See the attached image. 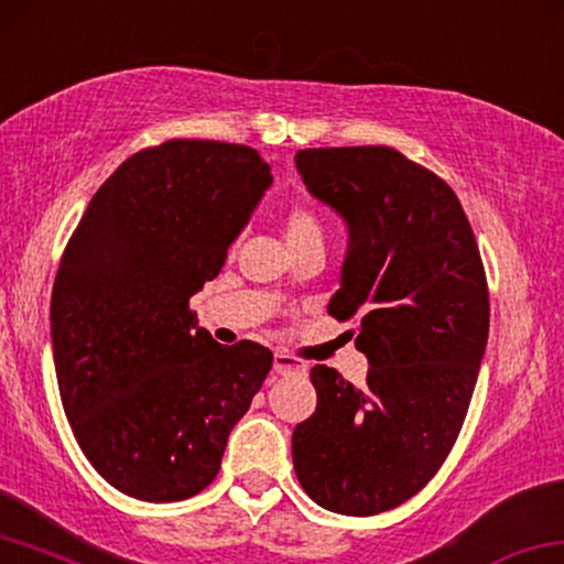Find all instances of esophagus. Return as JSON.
Returning <instances> with one entry per match:
<instances>
[{
    "label": "esophagus",
    "instance_id": "obj_1",
    "mask_svg": "<svg viewBox=\"0 0 564 564\" xmlns=\"http://www.w3.org/2000/svg\"><path fill=\"white\" fill-rule=\"evenodd\" d=\"M274 372L276 376H305L307 366L297 358H292V355H284V352H276L274 355Z\"/></svg>",
    "mask_w": 564,
    "mask_h": 564
}]
</instances>
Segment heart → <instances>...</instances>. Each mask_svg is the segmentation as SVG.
I'll use <instances>...</instances> for the list:
<instances>
[{
	"mask_svg": "<svg viewBox=\"0 0 564 564\" xmlns=\"http://www.w3.org/2000/svg\"><path fill=\"white\" fill-rule=\"evenodd\" d=\"M284 239L290 245H302V241H323V224H319L317 214L297 206L284 219Z\"/></svg>",
	"mask_w": 564,
	"mask_h": 564,
	"instance_id": "heart-1",
	"label": "heart"
}]
</instances>
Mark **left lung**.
I'll list each match as a JSON object with an SVG mask.
<instances>
[{"label":"left lung","mask_w":564,"mask_h":564,"mask_svg":"<svg viewBox=\"0 0 564 564\" xmlns=\"http://www.w3.org/2000/svg\"><path fill=\"white\" fill-rule=\"evenodd\" d=\"M307 192L343 216L348 252L327 312L355 319L366 386L310 370L317 409L292 433L312 501L348 517L393 509L456 444L489 337V292L471 224L436 173L388 145L294 155Z\"/></svg>","instance_id":"obj_1"}]
</instances>
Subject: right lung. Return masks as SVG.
I'll return each instance as SVG.
<instances>
[{
	"instance_id": "add662e5",
	"label": "right lung",
	"mask_w": 564,
	"mask_h": 564,
	"mask_svg": "<svg viewBox=\"0 0 564 564\" xmlns=\"http://www.w3.org/2000/svg\"><path fill=\"white\" fill-rule=\"evenodd\" d=\"M270 184L254 149L173 138L120 163L67 241L50 305L59 398L93 469L128 497L209 487L272 368L264 345H219L188 310Z\"/></svg>"
}]
</instances>
